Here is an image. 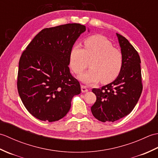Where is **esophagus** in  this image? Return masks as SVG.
<instances>
[{
	"mask_svg": "<svg viewBox=\"0 0 158 158\" xmlns=\"http://www.w3.org/2000/svg\"><path fill=\"white\" fill-rule=\"evenodd\" d=\"M81 92L83 93H85V92H88V89H87V87L85 86V85H81Z\"/></svg>",
	"mask_w": 158,
	"mask_h": 158,
	"instance_id": "1",
	"label": "esophagus"
}]
</instances>
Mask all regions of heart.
Returning <instances> with one entry per match:
<instances>
[{
    "label": "heart",
    "mask_w": 158,
    "mask_h": 158,
    "mask_svg": "<svg viewBox=\"0 0 158 158\" xmlns=\"http://www.w3.org/2000/svg\"><path fill=\"white\" fill-rule=\"evenodd\" d=\"M84 49L75 45L70 52V66L74 73L79 74L89 64L90 68L79 79L86 84H94L101 80L109 83L115 80L123 64L122 54L114 48L112 43L102 36H92L83 42Z\"/></svg>",
    "instance_id": "1"
}]
</instances>
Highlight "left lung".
Wrapping results in <instances>:
<instances>
[{
	"label": "left lung",
	"instance_id": "left-lung-1",
	"mask_svg": "<svg viewBox=\"0 0 158 158\" xmlns=\"http://www.w3.org/2000/svg\"><path fill=\"white\" fill-rule=\"evenodd\" d=\"M116 35L123 57L121 72L113 82L92 89L96 100L91 111L102 122H114L130 114L143 90L139 53L124 36L117 33Z\"/></svg>",
	"mask_w": 158,
	"mask_h": 158
}]
</instances>
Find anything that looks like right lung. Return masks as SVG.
Here are the masks:
<instances>
[{
	"label": "right lung",
	"instance_id": "right-lung-1",
	"mask_svg": "<svg viewBox=\"0 0 158 158\" xmlns=\"http://www.w3.org/2000/svg\"><path fill=\"white\" fill-rule=\"evenodd\" d=\"M85 31V26L79 23L45 28L23 52L18 90L23 105L36 118L49 122L63 118L74 96L81 93L79 82L70 72L69 56Z\"/></svg>",
	"mask_w": 158,
	"mask_h": 158
}]
</instances>
